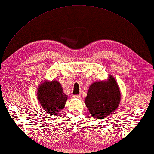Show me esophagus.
Listing matches in <instances>:
<instances>
[{
	"label": "esophagus",
	"mask_w": 154,
	"mask_h": 154,
	"mask_svg": "<svg viewBox=\"0 0 154 154\" xmlns=\"http://www.w3.org/2000/svg\"><path fill=\"white\" fill-rule=\"evenodd\" d=\"M73 97L75 98H80L81 95H73Z\"/></svg>",
	"instance_id": "34e87169"
}]
</instances>
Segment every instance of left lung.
I'll list each match as a JSON object with an SVG mask.
<instances>
[{
  "label": "left lung",
  "mask_w": 154,
  "mask_h": 154,
  "mask_svg": "<svg viewBox=\"0 0 154 154\" xmlns=\"http://www.w3.org/2000/svg\"><path fill=\"white\" fill-rule=\"evenodd\" d=\"M121 94L116 79L110 75L107 80L92 83L85 103L94 118L103 119L118 109Z\"/></svg>",
  "instance_id": "left-lung-1"
}]
</instances>
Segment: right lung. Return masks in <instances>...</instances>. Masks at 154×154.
<instances>
[{
    "instance_id": "1",
    "label": "right lung",
    "mask_w": 154,
    "mask_h": 154,
    "mask_svg": "<svg viewBox=\"0 0 154 154\" xmlns=\"http://www.w3.org/2000/svg\"><path fill=\"white\" fill-rule=\"evenodd\" d=\"M38 100L45 111L51 116H57L62 110L67 100L60 83L56 80H44L38 88Z\"/></svg>"
}]
</instances>
